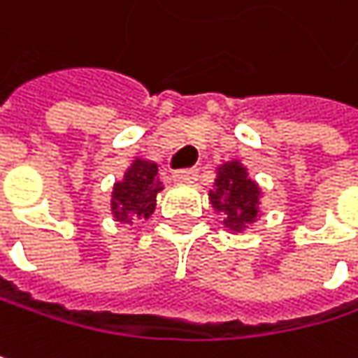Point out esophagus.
Listing matches in <instances>:
<instances>
[{
  "instance_id": "34e87169",
  "label": "esophagus",
  "mask_w": 358,
  "mask_h": 358,
  "mask_svg": "<svg viewBox=\"0 0 358 358\" xmlns=\"http://www.w3.org/2000/svg\"><path fill=\"white\" fill-rule=\"evenodd\" d=\"M199 176V170L196 168H186V170H176L174 174H172V178L176 184H184V182H192V180H196Z\"/></svg>"
}]
</instances>
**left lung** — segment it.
<instances>
[{
  "label": "left lung",
  "mask_w": 358,
  "mask_h": 358,
  "mask_svg": "<svg viewBox=\"0 0 358 358\" xmlns=\"http://www.w3.org/2000/svg\"><path fill=\"white\" fill-rule=\"evenodd\" d=\"M259 186L249 178L247 168L238 162H228L217 170L215 190L209 192L211 205L226 213V228L241 232L255 222L259 205Z\"/></svg>",
  "instance_id": "obj_1"
}]
</instances>
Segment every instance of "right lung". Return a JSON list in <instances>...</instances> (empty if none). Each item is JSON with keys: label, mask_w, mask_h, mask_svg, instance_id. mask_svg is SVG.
<instances>
[{"label": "right lung", "mask_w": 358, "mask_h": 358, "mask_svg": "<svg viewBox=\"0 0 358 358\" xmlns=\"http://www.w3.org/2000/svg\"><path fill=\"white\" fill-rule=\"evenodd\" d=\"M162 190L157 166L134 159L122 182H115L111 194V213L122 224H132L134 217H149L155 211V196Z\"/></svg>", "instance_id": "add662e5"}]
</instances>
